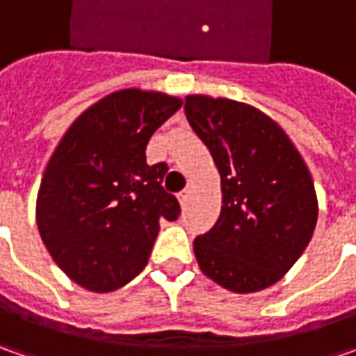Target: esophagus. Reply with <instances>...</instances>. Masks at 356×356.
Masks as SVG:
<instances>
[{
	"mask_svg": "<svg viewBox=\"0 0 356 356\" xmlns=\"http://www.w3.org/2000/svg\"><path fill=\"white\" fill-rule=\"evenodd\" d=\"M178 202H180L182 206H186V204L190 202V188H184V190L178 194Z\"/></svg>",
	"mask_w": 356,
	"mask_h": 356,
	"instance_id": "esophagus-1",
	"label": "esophagus"
}]
</instances>
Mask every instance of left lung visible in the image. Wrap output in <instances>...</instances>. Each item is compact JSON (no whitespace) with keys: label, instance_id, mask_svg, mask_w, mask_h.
<instances>
[{"label":"left lung","instance_id":"obj_1","mask_svg":"<svg viewBox=\"0 0 356 356\" xmlns=\"http://www.w3.org/2000/svg\"><path fill=\"white\" fill-rule=\"evenodd\" d=\"M192 130L222 176V212L194 239L200 269L236 293L280 281L311 241L317 198L287 134L250 104L186 97Z\"/></svg>","mask_w":356,"mask_h":356}]
</instances>
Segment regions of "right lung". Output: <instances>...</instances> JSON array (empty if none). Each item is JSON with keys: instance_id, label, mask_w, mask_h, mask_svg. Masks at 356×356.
I'll return each instance as SVG.
<instances>
[{"instance_id": "right-lung-1", "label": "right lung", "mask_w": 356, "mask_h": 356, "mask_svg": "<svg viewBox=\"0 0 356 356\" xmlns=\"http://www.w3.org/2000/svg\"><path fill=\"white\" fill-rule=\"evenodd\" d=\"M182 106L162 92H113L76 118L51 156L37 227L51 257L90 291L134 280L152 252L158 220L180 216L162 188L166 162L146 164L150 136Z\"/></svg>"}]
</instances>
